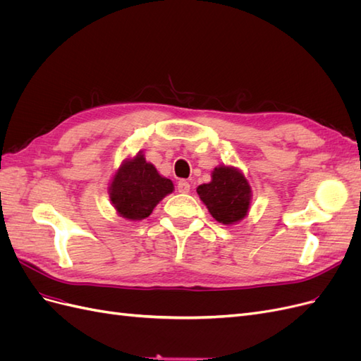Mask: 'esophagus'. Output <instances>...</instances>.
Masks as SVG:
<instances>
[{"instance_id":"34e87169","label":"esophagus","mask_w":361,"mask_h":361,"mask_svg":"<svg viewBox=\"0 0 361 361\" xmlns=\"http://www.w3.org/2000/svg\"><path fill=\"white\" fill-rule=\"evenodd\" d=\"M190 190H191L190 182H187V180H179L178 182V191L179 192H190Z\"/></svg>"}]
</instances>
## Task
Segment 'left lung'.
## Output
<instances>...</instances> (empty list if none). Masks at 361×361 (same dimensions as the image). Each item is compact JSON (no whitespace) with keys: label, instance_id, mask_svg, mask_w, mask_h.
<instances>
[{"label":"left lung","instance_id":"8db88e82","mask_svg":"<svg viewBox=\"0 0 361 361\" xmlns=\"http://www.w3.org/2000/svg\"><path fill=\"white\" fill-rule=\"evenodd\" d=\"M197 194L218 223L235 224L250 209L251 187L244 174L235 167H215L212 180L199 185Z\"/></svg>","mask_w":361,"mask_h":361}]
</instances>
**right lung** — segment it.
<instances>
[{
	"mask_svg": "<svg viewBox=\"0 0 361 361\" xmlns=\"http://www.w3.org/2000/svg\"><path fill=\"white\" fill-rule=\"evenodd\" d=\"M173 190V182L161 176L154 164L138 152L116 171L110 183V200L120 216L138 221L147 218Z\"/></svg>",
	"mask_w": 361,
	"mask_h": 361,
	"instance_id": "right-lung-1",
	"label": "right lung"
}]
</instances>
